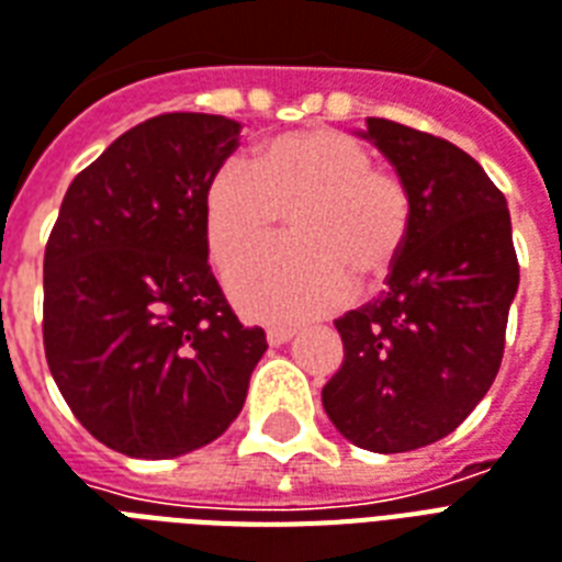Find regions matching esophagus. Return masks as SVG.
I'll list each match as a JSON object with an SVG mask.
<instances>
[{"label":"esophagus","instance_id":"1","mask_svg":"<svg viewBox=\"0 0 562 562\" xmlns=\"http://www.w3.org/2000/svg\"><path fill=\"white\" fill-rule=\"evenodd\" d=\"M291 338H294V329L291 327L268 329V345H273V348H280V345H285V341H291Z\"/></svg>","mask_w":562,"mask_h":562}]
</instances>
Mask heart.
<instances>
[{"label":"heart","instance_id":"heart-1","mask_svg":"<svg viewBox=\"0 0 562 562\" xmlns=\"http://www.w3.org/2000/svg\"><path fill=\"white\" fill-rule=\"evenodd\" d=\"M366 144L327 126L273 135L256 165L233 156L205 186V238L217 262L259 241L285 212L294 235L259 244L226 271L229 294L259 321L336 310L362 282L383 280L413 224L409 191Z\"/></svg>","mask_w":562,"mask_h":562}]
</instances>
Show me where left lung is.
<instances>
[{
    "mask_svg": "<svg viewBox=\"0 0 562 562\" xmlns=\"http://www.w3.org/2000/svg\"><path fill=\"white\" fill-rule=\"evenodd\" d=\"M409 191L413 224L385 291L336 321L345 362L321 401L357 448L404 453L453 434L490 392L519 291L507 200L469 153L366 117Z\"/></svg>",
    "mask_w": 562,
    "mask_h": 562,
    "instance_id": "8db88e82",
    "label": "left lung"
}]
</instances>
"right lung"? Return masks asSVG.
I'll return each instance as SVG.
<instances>
[{"label":"right lung","mask_w":562,"mask_h":562,"mask_svg":"<svg viewBox=\"0 0 562 562\" xmlns=\"http://www.w3.org/2000/svg\"><path fill=\"white\" fill-rule=\"evenodd\" d=\"M238 120L161 114L72 179L43 256V348L81 427L138 460L182 457L238 418L265 329L209 268L205 186Z\"/></svg>","instance_id":"add662e5"}]
</instances>
